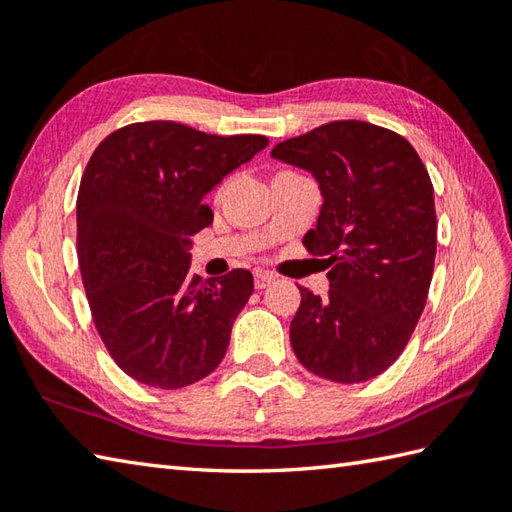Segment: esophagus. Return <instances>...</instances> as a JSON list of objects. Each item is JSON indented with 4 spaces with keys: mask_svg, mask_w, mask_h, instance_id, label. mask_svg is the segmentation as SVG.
<instances>
[{
    "mask_svg": "<svg viewBox=\"0 0 512 512\" xmlns=\"http://www.w3.org/2000/svg\"><path fill=\"white\" fill-rule=\"evenodd\" d=\"M273 281H275L273 273H264V270H257V273H255V288L257 290L268 288L270 284H273Z\"/></svg>",
    "mask_w": 512,
    "mask_h": 512,
    "instance_id": "34e87169",
    "label": "esophagus"
}]
</instances>
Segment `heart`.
I'll use <instances>...</instances> for the list:
<instances>
[{
	"instance_id": "heart-1",
	"label": "heart",
	"mask_w": 512,
	"mask_h": 512,
	"mask_svg": "<svg viewBox=\"0 0 512 512\" xmlns=\"http://www.w3.org/2000/svg\"><path fill=\"white\" fill-rule=\"evenodd\" d=\"M279 173H290V171H279Z\"/></svg>"
}]
</instances>
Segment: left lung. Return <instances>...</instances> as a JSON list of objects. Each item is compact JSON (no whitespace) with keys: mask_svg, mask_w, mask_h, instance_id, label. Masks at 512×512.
Here are the masks:
<instances>
[{"mask_svg":"<svg viewBox=\"0 0 512 512\" xmlns=\"http://www.w3.org/2000/svg\"><path fill=\"white\" fill-rule=\"evenodd\" d=\"M273 158L310 171L323 206L303 237L330 268L328 297L299 286L290 343L308 372L334 383L383 374L409 343L436 262L433 184L405 138L334 121L284 140Z\"/></svg>","mask_w":512,"mask_h":512,"instance_id":"1","label":"left lung"}]
</instances>
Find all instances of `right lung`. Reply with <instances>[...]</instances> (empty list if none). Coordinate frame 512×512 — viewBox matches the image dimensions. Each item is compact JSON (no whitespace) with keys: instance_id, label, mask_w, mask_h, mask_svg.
Wrapping results in <instances>:
<instances>
[{"instance_id":"right-lung-1","label":"right lung","mask_w":512,"mask_h":512,"mask_svg":"<svg viewBox=\"0 0 512 512\" xmlns=\"http://www.w3.org/2000/svg\"><path fill=\"white\" fill-rule=\"evenodd\" d=\"M266 145L149 121L94 149L76 198L83 288L107 352L138 383L180 389L222 363L253 275H191V235L213 222L204 195Z\"/></svg>"}]
</instances>
